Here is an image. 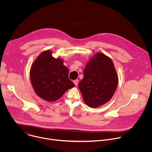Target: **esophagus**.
Segmentation results:
<instances>
[{
    "label": "esophagus",
    "mask_w": 152,
    "mask_h": 152,
    "mask_svg": "<svg viewBox=\"0 0 152 152\" xmlns=\"http://www.w3.org/2000/svg\"><path fill=\"white\" fill-rule=\"evenodd\" d=\"M78 80L77 79H76V80H75L74 81H73V82H74V83H75V85H76V86H77V85H78Z\"/></svg>",
    "instance_id": "esophagus-1"
}]
</instances>
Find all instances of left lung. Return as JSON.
<instances>
[{
  "instance_id": "8db88e82",
  "label": "left lung",
  "mask_w": 152,
  "mask_h": 152,
  "mask_svg": "<svg viewBox=\"0 0 152 152\" xmlns=\"http://www.w3.org/2000/svg\"><path fill=\"white\" fill-rule=\"evenodd\" d=\"M118 83L113 60L104 53L97 52L86 63L79 88L85 103L94 108L111 99Z\"/></svg>"
}]
</instances>
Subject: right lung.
Masks as SVG:
<instances>
[{
    "label": "right lung",
    "instance_id": "add662e5",
    "mask_svg": "<svg viewBox=\"0 0 152 152\" xmlns=\"http://www.w3.org/2000/svg\"><path fill=\"white\" fill-rule=\"evenodd\" d=\"M52 52H42L32 63L30 80L36 94L49 102L60 99L68 90L75 86L69 78V69L64 60L52 56Z\"/></svg>",
    "mask_w": 152,
    "mask_h": 152
}]
</instances>
